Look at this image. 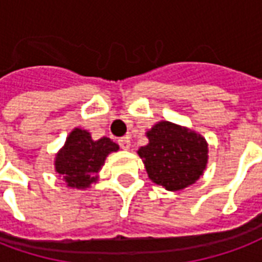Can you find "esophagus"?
I'll list each match as a JSON object with an SVG mask.
<instances>
[{
    "label": "esophagus",
    "instance_id": "1",
    "mask_svg": "<svg viewBox=\"0 0 262 262\" xmlns=\"http://www.w3.org/2000/svg\"><path fill=\"white\" fill-rule=\"evenodd\" d=\"M118 145H120V148H123V149H128V148H129V138H128V137H123V138L118 139Z\"/></svg>",
    "mask_w": 262,
    "mask_h": 262
}]
</instances>
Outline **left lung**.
Instances as JSON below:
<instances>
[{
	"label": "left lung",
	"mask_w": 262,
	"mask_h": 262,
	"mask_svg": "<svg viewBox=\"0 0 262 262\" xmlns=\"http://www.w3.org/2000/svg\"><path fill=\"white\" fill-rule=\"evenodd\" d=\"M146 135L149 144L139 148L138 155L154 183L177 191L200 179L208 160L201 135L169 121L158 123Z\"/></svg>",
	"instance_id": "8db88e82"
}]
</instances>
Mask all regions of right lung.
I'll return each instance as SVG.
<instances>
[{
    "label": "right lung",
    "instance_id": "obj_1",
    "mask_svg": "<svg viewBox=\"0 0 262 262\" xmlns=\"http://www.w3.org/2000/svg\"><path fill=\"white\" fill-rule=\"evenodd\" d=\"M116 150L118 145L110 138L93 141L88 131L75 128L55 158V170L70 187L86 188L96 180L106 156Z\"/></svg>",
    "mask_w": 262,
    "mask_h": 262
}]
</instances>
